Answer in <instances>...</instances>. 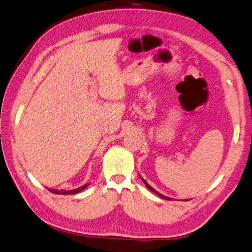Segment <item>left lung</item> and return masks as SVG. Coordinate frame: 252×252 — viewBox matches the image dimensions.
<instances>
[{
  "label": "left lung",
  "mask_w": 252,
  "mask_h": 252,
  "mask_svg": "<svg viewBox=\"0 0 252 252\" xmlns=\"http://www.w3.org/2000/svg\"><path fill=\"white\" fill-rule=\"evenodd\" d=\"M142 182H143V183H145V185L147 186V189H150L151 191H153V193H155V194H157L159 197H161V198H163V199H171V198H169V197H167V196H165V195H162V194H160V193H158V191H157V190H156V189H153V187H151V186L149 185V184H148V183H147V182H146V181H145V179H143V178H142Z\"/></svg>",
  "instance_id": "8db88e82"
}]
</instances>
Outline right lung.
I'll return each mask as SVG.
<instances>
[{"label":"right lung","mask_w":252,"mask_h":252,"mask_svg":"<svg viewBox=\"0 0 252 252\" xmlns=\"http://www.w3.org/2000/svg\"><path fill=\"white\" fill-rule=\"evenodd\" d=\"M89 186V184H85V185H83L81 187H78V189H71V190H63V189H48V190L51 191V193L54 194H62V195H73V194H77L79 191H82L86 189V187Z\"/></svg>","instance_id":"obj_1"}]
</instances>
